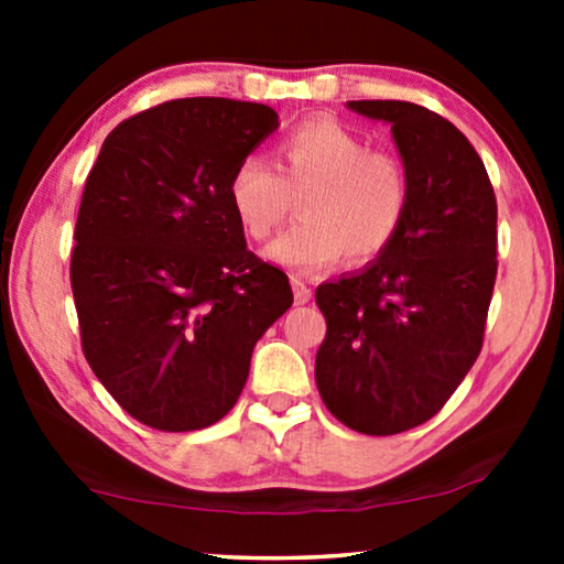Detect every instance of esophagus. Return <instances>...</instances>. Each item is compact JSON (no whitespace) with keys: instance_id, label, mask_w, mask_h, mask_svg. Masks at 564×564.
Segmentation results:
<instances>
[{"instance_id":"1","label":"esophagus","mask_w":564,"mask_h":564,"mask_svg":"<svg viewBox=\"0 0 564 564\" xmlns=\"http://www.w3.org/2000/svg\"><path fill=\"white\" fill-rule=\"evenodd\" d=\"M290 282H292V290H295V305H305L313 295L311 288H307V284L303 282V276H297V274H292Z\"/></svg>"}]
</instances>
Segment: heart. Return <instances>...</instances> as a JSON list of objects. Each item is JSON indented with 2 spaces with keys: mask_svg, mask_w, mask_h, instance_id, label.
I'll return each instance as SVG.
<instances>
[{
  "mask_svg": "<svg viewBox=\"0 0 564 564\" xmlns=\"http://www.w3.org/2000/svg\"><path fill=\"white\" fill-rule=\"evenodd\" d=\"M303 220L269 246V259L297 272H321L346 253L351 264L382 257L395 241L411 205V174L388 149L334 118H311L276 143V172L246 156L228 180V205L253 241H267L300 195Z\"/></svg>",
  "mask_w": 564,
  "mask_h": 564,
  "instance_id": "1",
  "label": "heart"
}]
</instances>
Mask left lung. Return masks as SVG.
I'll use <instances>...</instances> for the list:
<instances>
[{
    "mask_svg": "<svg viewBox=\"0 0 564 564\" xmlns=\"http://www.w3.org/2000/svg\"><path fill=\"white\" fill-rule=\"evenodd\" d=\"M349 107L392 126L411 205L372 267L315 290L326 318L315 384L344 426L392 436L434 419L480 357L498 205L482 159L442 115L403 99Z\"/></svg>",
    "mask_w": 564,
    "mask_h": 564,
    "instance_id": "left-lung-1",
    "label": "left lung"
}]
</instances>
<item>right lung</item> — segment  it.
Wrapping results in <instances>:
<instances>
[{
    "label": "right lung",
    "instance_id": "add662e5",
    "mask_svg": "<svg viewBox=\"0 0 564 564\" xmlns=\"http://www.w3.org/2000/svg\"><path fill=\"white\" fill-rule=\"evenodd\" d=\"M276 120L257 102L169 99L122 120L84 184L72 251L82 351L145 426L218 423L292 305L288 274L246 249L228 205L236 164Z\"/></svg>",
    "mask_w": 564,
    "mask_h": 564
}]
</instances>
